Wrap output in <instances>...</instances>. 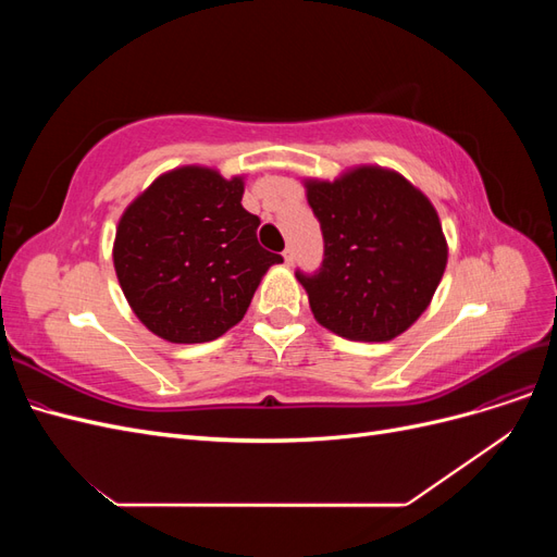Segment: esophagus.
Here are the masks:
<instances>
[{
  "instance_id": "34e87169",
  "label": "esophagus",
  "mask_w": 557,
  "mask_h": 557,
  "mask_svg": "<svg viewBox=\"0 0 557 557\" xmlns=\"http://www.w3.org/2000/svg\"><path fill=\"white\" fill-rule=\"evenodd\" d=\"M283 260H285V264H293V260H295V252H293V248H285L283 250Z\"/></svg>"
}]
</instances>
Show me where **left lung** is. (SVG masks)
Wrapping results in <instances>:
<instances>
[{"mask_svg":"<svg viewBox=\"0 0 557 557\" xmlns=\"http://www.w3.org/2000/svg\"><path fill=\"white\" fill-rule=\"evenodd\" d=\"M301 183L325 239L320 272L297 274L313 318L350 342H391L407 332L430 307L448 262L430 197L379 164Z\"/></svg>","mask_w":557,"mask_h":557,"instance_id":"8db88e82","label":"left lung"}]
</instances>
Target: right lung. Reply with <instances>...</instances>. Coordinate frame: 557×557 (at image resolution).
<instances>
[{
    "label": "right lung",
    "mask_w": 557,
    "mask_h": 557,
    "mask_svg": "<svg viewBox=\"0 0 557 557\" xmlns=\"http://www.w3.org/2000/svg\"><path fill=\"white\" fill-rule=\"evenodd\" d=\"M246 176L183 164L160 174L123 211L113 267L129 309L172 344H205L246 315L269 267L260 218L242 207Z\"/></svg>",
    "instance_id": "right-lung-1"
}]
</instances>
